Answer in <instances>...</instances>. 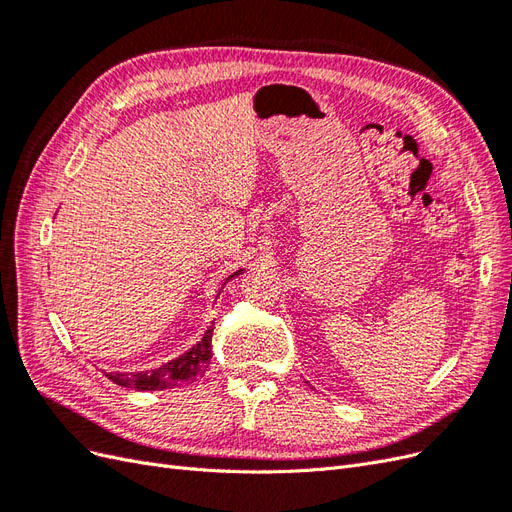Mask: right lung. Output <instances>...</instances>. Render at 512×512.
I'll return each mask as SVG.
<instances>
[{
    "label": "right lung",
    "mask_w": 512,
    "mask_h": 512,
    "mask_svg": "<svg viewBox=\"0 0 512 512\" xmlns=\"http://www.w3.org/2000/svg\"><path fill=\"white\" fill-rule=\"evenodd\" d=\"M241 271L243 269L232 273L226 282H230L232 277L239 275ZM211 335H213V327L205 331L203 339H200L196 346H192L188 352L177 356L175 361H168L158 369L134 371V374H128V371H123V374L121 371H111V374H106L104 371V376L119 386H126V389H136V391H164V389H173V386L190 384L205 374V369L211 361Z\"/></svg>",
    "instance_id": "1"
}]
</instances>
